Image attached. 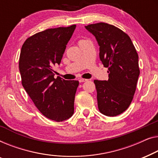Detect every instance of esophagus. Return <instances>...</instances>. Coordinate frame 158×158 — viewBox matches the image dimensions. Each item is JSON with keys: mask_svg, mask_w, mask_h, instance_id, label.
I'll use <instances>...</instances> for the list:
<instances>
[{"mask_svg": "<svg viewBox=\"0 0 158 158\" xmlns=\"http://www.w3.org/2000/svg\"><path fill=\"white\" fill-rule=\"evenodd\" d=\"M89 79H79V82H84V81H87Z\"/></svg>", "mask_w": 158, "mask_h": 158, "instance_id": "1", "label": "esophagus"}]
</instances>
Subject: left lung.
Masks as SVG:
<instances>
[{"label": "left lung", "instance_id": "left-lung-1", "mask_svg": "<svg viewBox=\"0 0 158 158\" xmlns=\"http://www.w3.org/2000/svg\"><path fill=\"white\" fill-rule=\"evenodd\" d=\"M99 46V59L108 68L107 81L94 80L99 112L114 117L130 105L139 75L138 54L129 35L116 26L97 23L85 26Z\"/></svg>", "mask_w": 158, "mask_h": 158}]
</instances>
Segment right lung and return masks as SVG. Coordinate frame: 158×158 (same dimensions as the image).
<instances>
[{
    "label": "right lung",
    "mask_w": 158,
    "mask_h": 158,
    "mask_svg": "<svg viewBox=\"0 0 158 158\" xmlns=\"http://www.w3.org/2000/svg\"><path fill=\"white\" fill-rule=\"evenodd\" d=\"M76 25L49 28L28 37L19 58L21 83L41 113L56 122L74 114L79 81L54 78L53 66L61 63Z\"/></svg>",
    "instance_id": "add662e5"
}]
</instances>
